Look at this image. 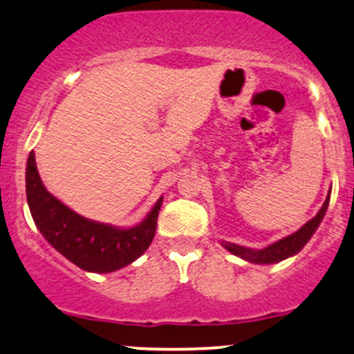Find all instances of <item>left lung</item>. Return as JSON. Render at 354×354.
Masks as SVG:
<instances>
[{
	"label": "left lung",
	"mask_w": 354,
	"mask_h": 354,
	"mask_svg": "<svg viewBox=\"0 0 354 354\" xmlns=\"http://www.w3.org/2000/svg\"><path fill=\"white\" fill-rule=\"evenodd\" d=\"M329 199H330V192L326 198V201H324L322 207L319 209V213H317L310 221H307L300 230L291 233V235L285 236V239L278 240V242L271 243V245L264 247V249L254 250V249H247V247H240V245H235V243H228V242L223 243L225 249L230 250L233 256H239L245 259V261L254 262V264H274V262L283 261V259L295 256V254L300 252V250L304 249L305 243L310 240V236L315 233L317 228H319L320 221H322L324 214H326L327 211V206H329Z\"/></svg>",
	"instance_id": "left-lung-1"
}]
</instances>
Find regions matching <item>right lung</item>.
<instances>
[{"instance_id":"1","label":"right lung","mask_w":354,"mask_h":354,"mask_svg":"<svg viewBox=\"0 0 354 354\" xmlns=\"http://www.w3.org/2000/svg\"><path fill=\"white\" fill-rule=\"evenodd\" d=\"M25 180L28 207L44 239L78 268L90 272L118 271L150 247L163 198L156 201L140 225L115 228L86 220L54 198L39 177L34 151L28 155Z\"/></svg>"}]
</instances>
